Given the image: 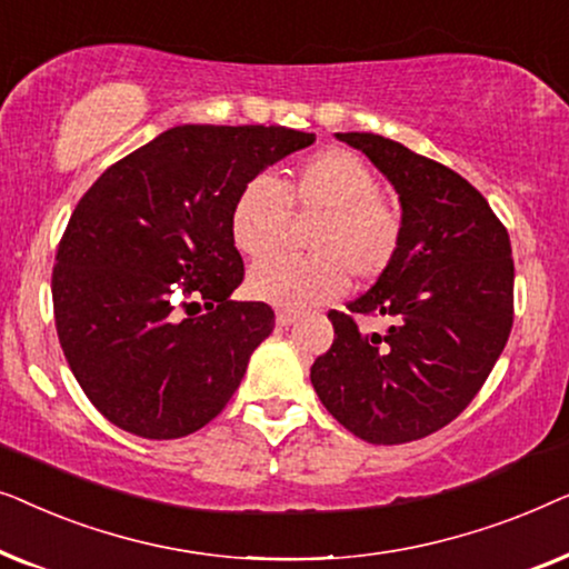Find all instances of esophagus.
I'll use <instances>...</instances> for the list:
<instances>
[{
  "mask_svg": "<svg viewBox=\"0 0 569 569\" xmlns=\"http://www.w3.org/2000/svg\"><path fill=\"white\" fill-rule=\"evenodd\" d=\"M298 318V310H277V326H292Z\"/></svg>",
  "mask_w": 569,
  "mask_h": 569,
  "instance_id": "obj_1",
  "label": "esophagus"
}]
</instances>
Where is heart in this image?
Returning <instances> with one entry per match:
<instances>
[{
	"label": "heart",
	"mask_w": 569,
	"mask_h": 569,
	"mask_svg": "<svg viewBox=\"0 0 569 569\" xmlns=\"http://www.w3.org/2000/svg\"><path fill=\"white\" fill-rule=\"evenodd\" d=\"M290 207L318 212L310 256H274L256 263L248 292L279 308L331 300L357 279L372 282L393 267L403 240L401 209L378 193L368 162L347 150L310 154L282 183L256 176L232 201L230 236L240 253L263 259L282 243Z\"/></svg>",
	"instance_id": "1"
}]
</instances>
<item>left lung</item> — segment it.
<instances>
[{"label":"left lung","mask_w":569,"mask_h":569,"mask_svg":"<svg viewBox=\"0 0 569 569\" xmlns=\"http://www.w3.org/2000/svg\"><path fill=\"white\" fill-rule=\"evenodd\" d=\"M399 193L401 251L368 292L331 310L333 345L310 368L333 419L372 446L438 432L469 407L512 329V248L473 186L440 162L368 131L337 134ZM357 315H386L365 335Z\"/></svg>","instance_id":"obj_1"}]
</instances>
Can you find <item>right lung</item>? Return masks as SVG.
I'll list each match as a JSON object with an SVG mask.
<instances>
[{
	"label": "right lung",
	"mask_w": 569,
	"mask_h": 569,
	"mask_svg": "<svg viewBox=\"0 0 569 569\" xmlns=\"http://www.w3.org/2000/svg\"><path fill=\"white\" fill-rule=\"evenodd\" d=\"M313 142L287 127L186 123L113 162L80 199L57 251L53 318L77 383L108 422L176 440L238 391L274 310L230 298L243 282L232 201ZM173 283L208 313L178 315Z\"/></svg>",
	"instance_id": "add662e5"
}]
</instances>
